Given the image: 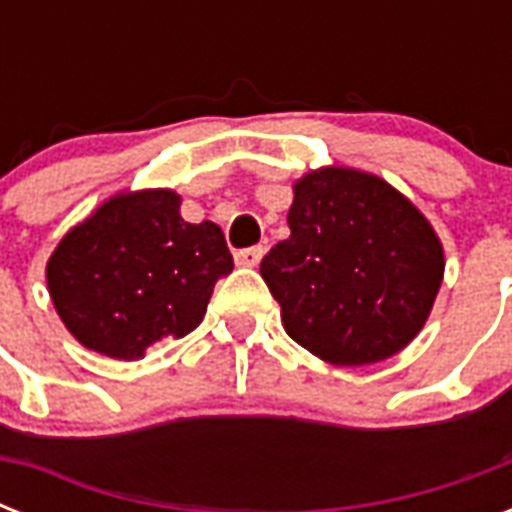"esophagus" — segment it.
<instances>
[{"label":"esophagus","mask_w":512,"mask_h":512,"mask_svg":"<svg viewBox=\"0 0 512 512\" xmlns=\"http://www.w3.org/2000/svg\"><path fill=\"white\" fill-rule=\"evenodd\" d=\"M263 255V247H247L239 249V252H233V260H236V265H241V268H255V265H260Z\"/></svg>","instance_id":"34e87169"}]
</instances>
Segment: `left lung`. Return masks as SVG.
<instances>
[{
  "mask_svg": "<svg viewBox=\"0 0 512 512\" xmlns=\"http://www.w3.org/2000/svg\"><path fill=\"white\" fill-rule=\"evenodd\" d=\"M292 191L289 239L260 263L287 335L335 366L396 356L420 335L444 281L428 217L353 167L311 170Z\"/></svg>",
  "mask_w": 512,
  "mask_h": 512,
  "instance_id": "1",
  "label": "left lung"
}]
</instances>
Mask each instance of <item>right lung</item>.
<instances>
[{
  "mask_svg": "<svg viewBox=\"0 0 512 512\" xmlns=\"http://www.w3.org/2000/svg\"><path fill=\"white\" fill-rule=\"evenodd\" d=\"M180 201L170 188L122 191L58 241L47 289L84 348L138 361L162 337L201 324L233 257L220 225L185 223Z\"/></svg>",
  "mask_w": 512,
  "mask_h": 512,
  "instance_id": "add662e5",
  "label": "right lung"
}]
</instances>
